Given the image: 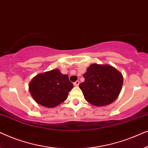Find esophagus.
<instances>
[{
	"label": "esophagus",
	"mask_w": 148,
	"mask_h": 148,
	"mask_svg": "<svg viewBox=\"0 0 148 148\" xmlns=\"http://www.w3.org/2000/svg\"><path fill=\"white\" fill-rule=\"evenodd\" d=\"M73 84H74L75 86H78L79 85V81H76V82H75Z\"/></svg>",
	"instance_id": "esophagus-1"
}]
</instances>
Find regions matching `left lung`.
Returning <instances> with one entry per match:
<instances>
[{
  "mask_svg": "<svg viewBox=\"0 0 148 148\" xmlns=\"http://www.w3.org/2000/svg\"><path fill=\"white\" fill-rule=\"evenodd\" d=\"M84 77L85 81L79 84V88L87 102L94 106H104L112 103L122 89V73L109 64H91Z\"/></svg>",
  "mask_w": 148,
  "mask_h": 148,
  "instance_id": "8db88e82",
  "label": "left lung"
}]
</instances>
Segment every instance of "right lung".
Segmentation results:
<instances>
[{
    "label": "right lung",
    "mask_w": 148,
    "mask_h": 148,
    "mask_svg": "<svg viewBox=\"0 0 148 148\" xmlns=\"http://www.w3.org/2000/svg\"><path fill=\"white\" fill-rule=\"evenodd\" d=\"M73 88L67 75L62 74L58 69L38 74L29 84L34 100L48 108H54L65 101Z\"/></svg>",
    "instance_id": "obj_1"
}]
</instances>
